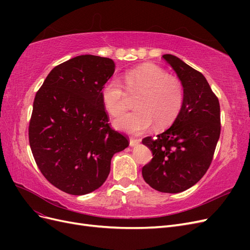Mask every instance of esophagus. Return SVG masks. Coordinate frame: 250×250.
Returning <instances> with one entry per match:
<instances>
[{"instance_id": "esophagus-1", "label": "esophagus", "mask_w": 250, "mask_h": 250, "mask_svg": "<svg viewBox=\"0 0 250 250\" xmlns=\"http://www.w3.org/2000/svg\"><path fill=\"white\" fill-rule=\"evenodd\" d=\"M141 142V140L140 139H134V138H130V141H129V144H130V146L131 147H133V146H135V145H138V144Z\"/></svg>"}]
</instances>
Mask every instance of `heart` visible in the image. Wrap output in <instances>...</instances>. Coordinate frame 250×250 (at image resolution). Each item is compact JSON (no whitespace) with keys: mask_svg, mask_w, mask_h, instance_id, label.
Wrapping results in <instances>:
<instances>
[{"mask_svg":"<svg viewBox=\"0 0 250 250\" xmlns=\"http://www.w3.org/2000/svg\"><path fill=\"white\" fill-rule=\"evenodd\" d=\"M125 84L111 78L104 83L101 97L105 108L112 117L126 111L131 95H139L137 110L115 121L116 128L129 133L146 131L154 123L163 128L171 125L183 108L185 94L181 82L169 76L162 67L144 64L125 74Z\"/></svg>","mask_w":250,"mask_h":250,"instance_id":"1","label":"heart"}]
</instances>
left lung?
Instances as JSON below:
<instances>
[{
	"label": "left lung",
	"instance_id": "8db88e82",
	"mask_svg": "<svg viewBox=\"0 0 250 250\" xmlns=\"http://www.w3.org/2000/svg\"><path fill=\"white\" fill-rule=\"evenodd\" d=\"M163 58L177 74L185 99L169 129L143 139L153 157L142 174L154 190L179 193L197 184L213 161L221 131L220 104L200 72L174 55Z\"/></svg>",
	"mask_w": 250,
	"mask_h": 250
}]
</instances>
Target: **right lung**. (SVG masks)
Returning <instances> with one entry per match:
<instances>
[{
	"label": "right lung",
	"mask_w": 250,
	"mask_h": 250,
	"mask_svg": "<svg viewBox=\"0 0 250 250\" xmlns=\"http://www.w3.org/2000/svg\"><path fill=\"white\" fill-rule=\"evenodd\" d=\"M113 60L80 55L53 69L37 90L29 143L46 179L71 195L100 188L113 154L129 145L112 129L101 89L115 73Z\"/></svg>",
	"instance_id": "right-lung-1"
}]
</instances>
